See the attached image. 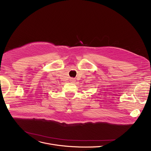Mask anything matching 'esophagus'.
I'll list each match as a JSON object with an SVG mask.
<instances>
[{"label":"esophagus","mask_w":151,"mask_h":151,"mask_svg":"<svg viewBox=\"0 0 151 151\" xmlns=\"http://www.w3.org/2000/svg\"><path fill=\"white\" fill-rule=\"evenodd\" d=\"M70 81H71V82H74V81H75V79H73V78H71V79L70 80Z\"/></svg>","instance_id":"obj_1"}]
</instances>
